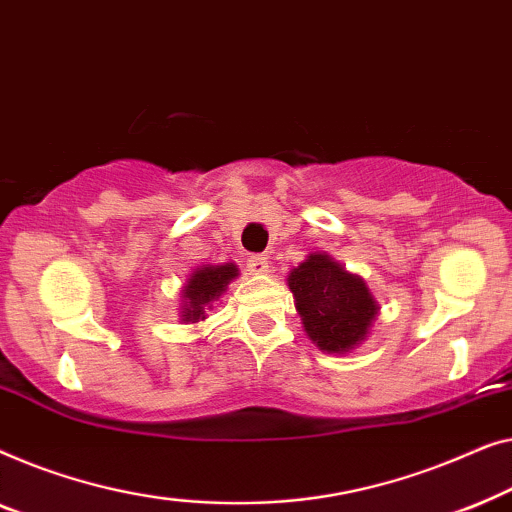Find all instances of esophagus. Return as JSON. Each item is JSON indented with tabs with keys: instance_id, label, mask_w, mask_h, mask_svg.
Masks as SVG:
<instances>
[{
	"instance_id": "esophagus-1",
	"label": "esophagus",
	"mask_w": 512,
	"mask_h": 512,
	"mask_svg": "<svg viewBox=\"0 0 512 512\" xmlns=\"http://www.w3.org/2000/svg\"><path fill=\"white\" fill-rule=\"evenodd\" d=\"M246 266H248V271L253 273V276H262V273L269 271V257H266V255H250Z\"/></svg>"
}]
</instances>
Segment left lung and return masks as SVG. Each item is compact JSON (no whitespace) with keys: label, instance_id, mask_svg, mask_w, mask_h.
<instances>
[{"label":"left lung","instance_id":"obj_1","mask_svg":"<svg viewBox=\"0 0 512 512\" xmlns=\"http://www.w3.org/2000/svg\"><path fill=\"white\" fill-rule=\"evenodd\" d=\"M290 290L306 334L327 352H348L362 341L378 306L364 280L322 253L292 269Z\"/></svg>","mask_w":512,"mask_h":512}]
</instances>
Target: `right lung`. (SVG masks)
I'll return each instance as SVG.
<instances>
[{
  "instance_id": "obj_1",
  "label": "right lung",
  "mask_w": 512,
  "mask_h": 512,
  "mask_svg": "<svg viewBox=\"0 0 512 512\" xmlns=\"http://www.w3.org/2000/svg\"><path fill=\"white\" fill-rule=\"evenodd\" d=\"M236 278V266L234 264H218V266H201L187 280L183 297V320L185 322H199L204 320V313L208 304H213L215 299L225 292L229 280Z\"/></svg>"
}]
</instances>
